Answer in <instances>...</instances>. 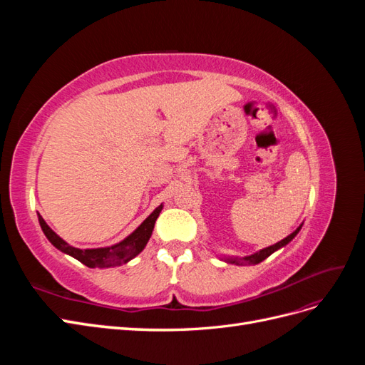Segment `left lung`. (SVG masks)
Listing matches in <instances>:
<instances>
[{"instance_id":"obj_1","label":"left lung","mask_w":365,"mask_h":365,"mask_svg":"<svg viewBox=\"0 0 365 365\" xmlns=\"http://www.w3.org/2000/svg\"><path fill=\"white\" fill-rule=\"evenodd\" d=\"M302 225H303V224H302ZM302 225L298 227L295 231H292V233H291L288 237L282 239L280 242H277V244H274V245H271V247H267V248H263V250H260V251H257V252H254V254H251V256H245V257H222V260H225L227 263L242 264V267H244V264H257V263L263 262L267 257H269L274 251H277V250L283 248L284 245H288L289 242L298 235V231L302 230Z\"/></svg>"}]
</instances>
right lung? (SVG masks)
<instances>
[{"label": "right lung", "instance_id": "right-lung-1", "mask_svg": "<svg viewBox=\"0 0 365 365\" xmlns=\"http://www.w3.org/2000/svg\"><path fill=\"white\" fill-rule=\"evenodd\" d=\"M161 210H163V204L153 210V212L138 225V228H135L128 237L118 242V244L105 247V248H86V250L76 248L67 244V242H65L62 237H59L47 225V222L43 220V217L39 213H38V219H39V225L43 231V235H46V237L51 242L53 247H56L59 251L77 259L81 263L86 264L88 268H111V267H120V264L128 263L129 260L138 256V254L145 250L146 244L152 236L153 225H155V220L160 216Z\"/></svg>", "mask_w": 365, "mask_h": 365}]
</instances>
